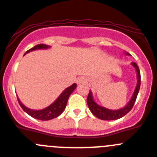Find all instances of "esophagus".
Listing matches in <instances>:
<instances>
[{
	"label": "esophagus",
	"mask_w": 157,
	"mask_h": 157,
	"mask_svg": "<svg viewBox=\"0 0 157 157\" xmlns=\"http://www.w3.org/2000/svg\"><path fill=\"white\" fill-rule=\"evenodd\" d=\"M86 82V78L84 77H79L76 80V82L77 84H82V83H85Z\"/></svg>",
	"instance_id": "1"
}]
</instances>
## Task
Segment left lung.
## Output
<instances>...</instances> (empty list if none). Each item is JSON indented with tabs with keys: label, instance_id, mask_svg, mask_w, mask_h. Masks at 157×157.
<instances>
[{
	"label": "left lung",
	"instance_id": "8db88e82",
	"mask_svg": "<svg viewBox=\"0 0 157 157\" xmlns=\"http://www.w3.org/2000/svg\"><path fill=\"white\" fill-rule=\"evenodd\" d=\"M124 54L127 55V56H130V54L128 53L127 52H124ZM130 64L134 67V68L136 71V74H137V84H136L135 89H134V91L132 94V97H131L130 101L127 102V104L124 107H123V108H121L120 109H117V110H112V109H109L105 108V107L101 106V105H98L94 101L92 92H91V90H90L88 97H87V105H88L89 109H90V112L93 113V115L95 116L97 118H98V119H100V120H118V119H120V118L125 116V115H127L132 109L140 90V86H141V75H140L139 68H138V65L136 64V63L132 62Z\"/></svg>",
	"mask_w": 157,
	"mask_h": 157
}]
</instances>
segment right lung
<instances>
[{"mask_svg": "<svg viewBox=\"0 0 157 157\" xmlns=\"http://www.w3.org/2000/svg\"><path fill=\"white\" fill-rule=\"evenodd\" d=\"M50 48L49 45H45V44H40V45H35L34 47L29 49L24 55H26L28 52H32V51L38 50V49H47V48ZM76 87H77V84H75V83L72 84L71 86L65 89L60 94V95L50 105H48L45 109H39V110H35V109H31L27 108V106H25L22 103L19 98L17 97L18 102H19V105L21 106L22 109H23V111L25 112H27V114L31 116V117L37 119V120H43V121L50 120L54 119V118L58 117L59 115L62 114V112L64 111L65 108H66L69 97H70L72 93L74 92Z\"/></svg>", "mask_w": 157, "mask_h": 157, "instance_id": "obj_1", "label": "right lung"}]
</instances>
